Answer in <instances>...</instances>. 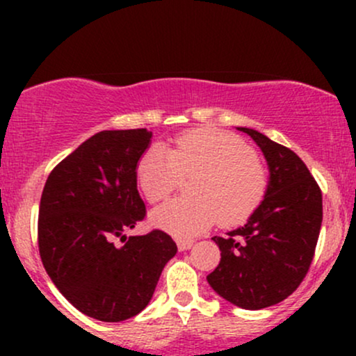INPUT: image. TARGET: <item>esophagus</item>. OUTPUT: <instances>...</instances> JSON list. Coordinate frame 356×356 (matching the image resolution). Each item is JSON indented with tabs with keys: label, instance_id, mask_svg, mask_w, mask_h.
Listing matches in <instances>:
<instances>
[{
	"label": "esophagus",
	"instance_id": "esophagus-1",
	"mask_svg": "<svg viewBox=\"0 0 356 356\" xmlns=\"http://www.w3.org/2000/svg\"><path fill=\"white\" fill-rule=\"evenodd\" d=\"M192 244H194V239H177L179 251H187L192 248Z\"/></svg>",
	"mask_w": 356,
	"mask_h": 356
}]
</instances>
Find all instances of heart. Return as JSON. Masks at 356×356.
<instances>
[{
  "instance_id": "b5f03b06",
  "label": "heart",
  "mask_w": 356,
  "mask_h": 356,
  "mask_svg": "<svg viewBox=\"0 0 356 356\" xmlns=\"http://www.w3.org/2000/svg\"><path fill=\"white\" fill-rule=\"evenodd\" d=\"M194 195H181L154 209V226L177 238H189L219 219L232 226L259 206L268 191V167L246 142L219 132L194 130L175 137L169 152L147 149L137 164V182L150 202L164 201L184 175Z\"/></svg>"
}]
</instances>
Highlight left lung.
Returning a JSON list of instances; mask_svg holds the SVG:
<instances>
[{"instance_id": "left-lung-1", "label": "left lung", "mask_w": 356, "mask_h": 356, "mask_svg": "<svg viewBox=\"0 0 356 356\" xmlns=\"http://www.w3.org/2000/svg\"><path fill=\"white\" fill-rule=\"evenodd\" d=\"M269 165L266 195L244 226L214 236L220 261L207 276L219 296L244 309L277 305L308 275L323 220L321 189L288 147L246 127Z\"/></svg>"}]
</instances>
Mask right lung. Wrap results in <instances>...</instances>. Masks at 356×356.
Instances as JSON below:
<instances>
[{
    "mask_svg": "<svg viewBox=\"0 0 356 356\" xmlns=\"http://www.w3.org/2000/svg\"><path fill=\"white\" fill-rule=\"evenodd\" d=\"M150 137L147 129L102 130L65 157L43 187L42 263L61 295L95 320L117 323L140 313L177 252L161 229L125 236L145 218L136 169Z\"/></svg>",
    "mask_w": 356,
    "mask_h": 356,
    "instance_id": "1",
    "label": "right lung"
}]
</instances>
